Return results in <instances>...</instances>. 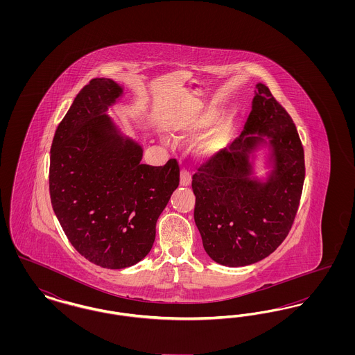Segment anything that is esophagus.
I'll use <instances>...</instances> for the list:
<instances>
[{
  "mask_svg": "<svg viewBox=\"0 0 355 355\" xmlns=\"http://www.w3.org/2000/svg\"><path fill=\"white\" fill-rule=\"evenodd\" d=\"M190 180H191L190 171H187V170L185 169L181 170V185H189V184H190Z\"/></svg>",
  "mask_w": 355,
  "mask_h": 355,
  "instance_id": "34e87169",
  "label": "esophagus"
}]
</instances>
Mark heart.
<instances>
[{
	"label": "heart",
	"mask_w": 355,
	"mask_h": 355,
	"mask_svg": "<svg viewBox=\"0 0 355 355\" xmlns=\"http://www.w3.org/2000/svg\"><path fill=\"white\" fill-rule=\"evenodd\" d=\"M214 114H216V110L214 109H206L201 112L200 114H197L196 117H193L191 119H189L185 123H182L180 128H178V132L181 135H196L197 133H200L201 130H203L206 126L210 125V122L214 119ZM166 144L169 142V139L165 137L164 139ZM216 135H209L205 141L201 142L198 150L200 153H209L213 148H216Z\"/></svg>",
	"instance_id": "obj_1"
}]
</instances>
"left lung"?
<instances>
[{
    "label": "left lung",
    "instance_id": "8db88e82",
    "mask_svg": "<svg viewBox=\"0 0 355 355\" xmlns=\"http://www.w3.org/2000/svg\"><path fill=\"white\" fill-rule=\"evenodd\" d=\"M261 155L265 178L256 174ZM304 181L297 128L269 87L258 83L242 133L193 175L194 220L205 252L230 268L270 255L293 225Z\"/></svg>",
    "mask_w": 355,
    "mask_h": 355
}]
</instances>
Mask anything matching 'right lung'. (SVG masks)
Instances as JSON below:
<instances>
[{"instance_id":"right-lung-1","label":"right lung","mask_w":355,"mask_h":355,"mask_svg":"<svg viewBox=\"0 0 355 355\" xmlns=\"http://www.w3.org/2000/svg\"><path fill=\"white\" fill-rule=\"evenodd\" d=\"M123 86L94 78L58 125L51 149L49 190L54 214L73 248L106 269L144 259L155 223L180 185L175 159L141 164L144 149L109 116Z\"/></svg>"}]
</instances>
